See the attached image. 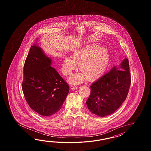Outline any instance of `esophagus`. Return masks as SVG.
Instances as JSON below:
<instances>
[{
  "instance_id": "34e87169",
  "label": "esophagus",
  "mask_w": 151,
  "mask_h": 151,
  "mask_svg": "<svg viewBox=\"0 0 151 151\" xmlns=\"http://www.w3.org/2000/svg\"><path fill=\"white\" fill-rule=\"evenodd\" d=\"M78 88V87L74 86H71V89L72 90H75V89H77Z\"/></svg>"
}]
</instances>
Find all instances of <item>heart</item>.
<instances>
[{
  "label": "heart",
  "mask_w": 151,
  "mask_h": 151,
  "mask_svg": "<svg viewBox=\"0 0 151 151\" xmlns=\"http://www.w3.org/2000/svg\"><path fill=\"white\" fill-rule=\"evenodd\" d=\"M109 61V53L106 48L87 46L74 53L72 59L64 58L62 62V72L66 76H69L77 69L78 65L82 73L73 74L68 79L69 83H80L85 78L87 80L93 81L102 76Z\"/></svg>",
  "instance_id": "obj_1"
}]
</instances>
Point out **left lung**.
<instances>
[{"instance_id": "left-lung-1", "label": "left lung", "mask_w": 151, "mask_h": 151, "mask_svg": "<svg viewBox=\"0 0 151 151\" xmlns=\"http://www.w3.org/2000/svg\"><path fill=\"white\" fill-rule=\"evenodd\" d=\"M130 85L129 65L125 58L120 66L112 68L90 86L91 94L86 101L88 109L101 117L112 114L125 100Z\"/></svg>"}]
</instances>
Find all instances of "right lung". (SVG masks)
<instances>
[{
	"label": "right lung",
	"mask_w": 151,
	"mask_h": 151,
	"mask_svg": "<svg viewBox=\"0 0 151 151\" xmlns=\"http://www.w3.org/2000/svg\"><path fill=\"white\" fill-rule=\"evenodd\" d=\"M42 48L31 46L24 66L22 90L31 109L40 115L51 116L62 107L69 86L55 68Z\"/></svg>",
	"instance_id": "1"
}]
</instances>
